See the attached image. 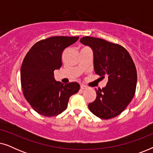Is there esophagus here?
Masks as SVG:
<instances>
[{
  "label": "esophagus",
  "mask_w": 153,
  "mask_h": 153,
  "mask_svg": "<svg viewBox=\"0 0 153 153\" xmlns=\"http://www.w3.org/2000/svg\"><path fill=\"white\" fill-rule=\"evenodd\" d=\"M88 88V87L86 86V85H81V90H86Z\"/></svg>",
  "instance_id": "34e87169"
}]
</instances>
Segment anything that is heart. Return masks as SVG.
<instances>
[{
  "label": "heart",
  "instance_id": "obj_1",
  "mask_svg": "<svg viewBox=\"0 0 153 153\" xmlns=\"http://www.w3.org/2000/svg\"><path fill=\"white\" fill-rule=\"evenodd\" d=\"M85 48H87V47H85ZM85 48H83V49H85Z\"/></svg>",
  "mask_w": 153,
  "mask_h": 153
}]
</instances>
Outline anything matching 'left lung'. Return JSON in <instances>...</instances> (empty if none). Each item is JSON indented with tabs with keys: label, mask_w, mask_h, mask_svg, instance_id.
Instances as JSON below:
<instances>
[{
	"label": "left lung",
	"mask_w": 153,
	"mask_h": 153,
	"mask_svg": "<svg viewBox=\"0 0 153 153\" xmlns=\"http://www.w3.org/2000/svg\"><path fill=\"white\" fill-rule=\"evenodd\" d=\"M80 42L93 49L96 74L108 79L105 87L95 89L97 97L88 104L89 109L102 119L116 117L134 96L137 82L134 62L126 49L118 44L88 36Z\"/></svg>",
	"instance_id": "8db88e82"
}]
</instances>
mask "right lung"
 Listing matches in <instances>:
<instances>
[{
    "label": "right lung",
    "instance_id": "add662e5",
    "mask_svg": "<svg viewBox=\"0 0 153 153\" xmlns=\"http://www.w3.org/2000/svg\"><path fill=\"white\" fill-rule=\"evenodd\" d=\"M79 37L54 36L37 42L26 53L21 67V83L24 97L39 114L53 117L68 107L70 97L80 85L76 82L62 83L53 72L62 66L64 49Z\"/></svg>",
    "mask_w": 153,
    "mask_h": 153
}]
</instances>
